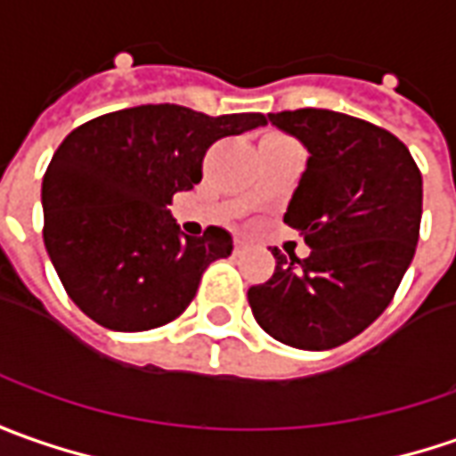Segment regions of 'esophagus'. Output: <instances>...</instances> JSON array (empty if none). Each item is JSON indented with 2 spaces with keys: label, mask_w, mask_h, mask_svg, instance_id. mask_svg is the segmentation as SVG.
Returning a JSON list of instances; mask_svg holds the SVG:
<instances>
[{
  "label": "esophagus",
  "mask_w": 456,
  "mask_h": 456,
  "mask_svg": "<svg viewBox=\"0 0 456 456\" xmlns=\"http://www.w3.org/2000/svg\"><path fill=\"white\" fill-rule=\"evenodd\" d=\"M242 252H244V244L242 242L234 244V255H242Z\"/></svg>",
  "instance_id": "34e87169"
}]
</instances>
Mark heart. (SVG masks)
<instances>
[{
  "mask_svg": "<svg viewBox=\"0 0 456 456\" xmlns=\"http://www.w3.org/2000/svg\"><path fill=\"white\" fill-rule=\"evenodd\" d=\"M267 138H285V135H277V134H270Z\"/></svg>",
  "mask_w": 456,
  "mask_h": 456,
  "instance_id": "heart-1",
  "label": "heart"
}]
</instances>
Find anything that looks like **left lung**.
I'll return each mask as SVG.
<instances>
[{"mask_svg": "<svg viewBox=\"0 0 456 456\" xmlns=\"http://www.w3.org/2000/svg\"><path fill=\"white\" fill-rule=\"evenodd\" d=\"M267 120L307 151L285 224L305 259L273 249L275 275L247 290L259 328L285 346L328 351L384 313L409 270L421 224V174L396 135L336 110L303 108Z\"/></svg>", "mask_w": 456, "mask_h": 456, "instance_id": "left-lung-1", "label": "left lung"}]
</instances>
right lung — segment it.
<instances>
[{"mask_svg":"<svg viewBox=\"0 0 456 456\" xmlns=\"http://www.w3.org/2000/svg\"><path fill=\"white\" fill-rule=\"evenodd\" d=\"M265 123L262 113L212 118L161 102L87 120L60 143L42 179V237L87 318L120 333L179 318L234 244L222 227L186 237L168 204L201 181L214 141Z\"/></svg>","mask_w":456,"mask_h":456,"instance_id":"1","label":"right lung"}]
</instances>
